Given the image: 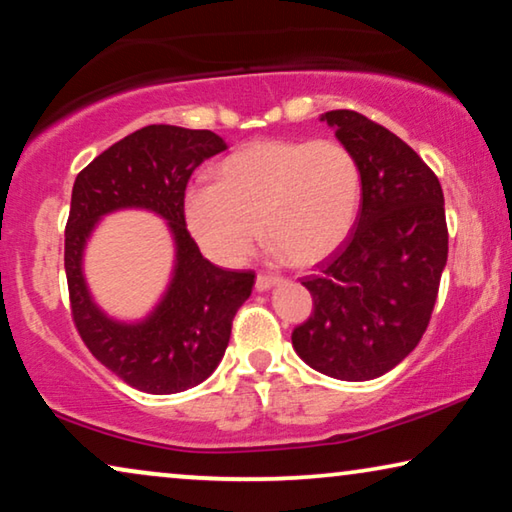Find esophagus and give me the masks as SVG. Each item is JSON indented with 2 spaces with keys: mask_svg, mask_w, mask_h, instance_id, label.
Segmentation results:
<instances>
[{
  "mask_svg": "<svg viewBox=\"0 0 512 512\" xmlns=\"http://www.w3.org/2000/svg\"><path fill=\"white\" fill-rule=\"evenodd\" d=\"M279 282H282V277H277V275H258L256 277V289L258 291H270L272 286H277Z\"/></svg>",
  "mask_w": 512,
  "mask_h": 512,
  "instance_id": "1",
  "label": "esophagus"
}]
</instances>
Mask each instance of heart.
Segmentation results:
<instances>
[{
	"label": "heart",
	"instance_id": "b5f03b06",
	"mask_svg": "<svg viewBox=\"0 0 512 512\" xmlns=\"http://www.w3.org/2000/svg\"><path fill=\"white\" fill-rule=\"evenodd\" d=\"M359 202V165L340 142L268 139L223 158L214 184L188 188L184 216L193 240L221 265L247 261L261 230L291 263L310 265L342 247Z\"/></svg>",
	"mask_w": 512,
	"mask_h": 512
}]
</instances>
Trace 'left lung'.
Returning <instances> with one entry per match:
<instances>
[{"label": "left lung", "mask_w": 512, "mask_h": 512, "mask_svg": "<svg viewBox=\"0 0 512 512\" xmlns=\"http://www.w3.org/2000/svg\"><path fill=\"white\" fill-rule=\"evenodd\" d=\"M361 172L352 235L303 279L314 312L291 335L307 366L366 382L396 368L429 326L447 263L443 188L422 158L349 109L321 114Z\"/></svg>", "instance_id": "8db88e82"}]
</instances>
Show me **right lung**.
Segmentation results:
<instances>
[{"mask_svg": "<svg viewBox=\"0 0 512 512\" xmlns=\"http://www.w3.org/2000/svg\"><path fill=\"white\" fill-rule=\"evenodd\" d=\"M228 144L212 130L146 125L100 153L74 181L65 230V272L74 324L97 361L144 394L198 387L226 354L235 312L254 272L216 268L186 230L184 193L200 163ZM142 208L173 237L171 282L142 320H116L89 293L82 258L104 215Z\"/></svg>", "mask_w": 512, "mask_h": 512, "instance_id": "1", "label": "right lung"}]
</instances>
